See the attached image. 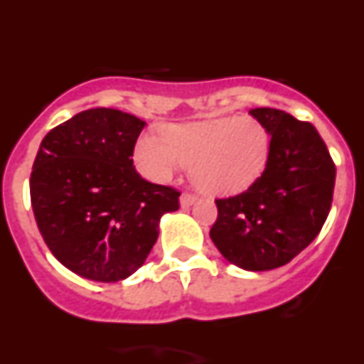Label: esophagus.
Listing matches in <instances>:
<instances>
[{
  "label": "esophagus",
  "instance_id": "34e87169",
  "mask_svg": "<svg viewBox=\"0 0 364 364\" xmlns=\"http://www.w3.org/2000/svg\"><path fill=\"white\" fill-rule=\"evenodd\" d=\"M195 200H197V197H195L193 193L184 191L182 193V197H180V205H182V208L186 210V208H189V205H191Z\"/></svg>",
  "mask_w": 364,
  "mask_h": 364
}]
</instances>
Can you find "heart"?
<instances>
[{
    "instance_id": "heart-1",
    "label": "heart",
    "mask_w": 364,
    "mask_h": 364,
    "mask_svg": "<svg viewBox=\"0 0 364 364\" xmlns=\"http://www.w3.org/2000/svg\"><path fill=\"white\" fill-rule=\"evenodd\" d=\"M272 136L255 118H218L167 125L162 138L144 134L134 160L144 175L167 180L182 164H191L193 182L210 195H235L264 173Z\"/></svg>"
}]
</instances>
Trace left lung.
<instances>
[{
	"instance_id": "left-lung-1",
	"label": "left lung",
	"mask_w": 364,
	"mask_h": 364,
	"mask_svg": "<svg viewBox=\"0 0 364 364\" xmlns=\"http://www.w3.org/2000/svg\"><path fill=\"white\" fill-rule=\"evenodd\" d=\"M250 114L269 131L268 164L246 191L215 200L210 237L231 264L266 272L288 264L319 235L332 208L336 164L310 122L272 107Z\"/></svg>"
}]
</instances>
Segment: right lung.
Segmentation results:
<instances>
[{"label": "right lung", "instance_id": "right-lung-1", "mask_svg": "<svg viewBox=\"0 0 364 364\" xmlns=\"http://www.w3.org/2000/svg\"><path fill=\"white\" fill-rule=\"evenodd\" d=\"M146 122L118 109L74 114L41 140L31 173L38 230L53 255L80 277L117 282L146 262L175 188L151 184L133 166Z\"/></svg>", "mask_w": 364, "mask_h": 364}]
</instances>
